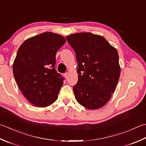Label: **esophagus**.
I'll use <instances>...</instances> for the list:
<instances>
[{
	"mask_svg": "<svg viewBox=\"0 0 146 146\" xmlns=\"http://www.w3.org/2000/svg\"><path fill=\"white\" fill-rule=\"evenodd\" d=\"M64 77H65V79H67L68 76H69V74H68L67 72H65V73L64 74Z\"/></svg>",
	"mask_w": 146,
	"mask_h": 146,
	"instance_id": "1",
	"label": "esophagus"
}]
</instances>
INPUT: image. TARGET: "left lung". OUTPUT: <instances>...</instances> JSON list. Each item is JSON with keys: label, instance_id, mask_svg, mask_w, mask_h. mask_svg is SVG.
I'll use <instances>...</instances> for the list:
<instances>
[{"label": "left lung", "instance_id": "left-lung-1", "mask_svg": "<svg viewBox=\"0 0 146 146\" xmlns=\"http://www.w3.org/2000/svg\"><path fill=\"white\" fill-rule=\"evenodd\" d=\"M66 38L78 63V81L73 87L77 102L89 110L102 108L110 100L120 77L117 49L102 36L91 33H77Z\"/></svg>", "mask_w": 146, "mask_h": 146}]
</instances>
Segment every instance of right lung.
Wrapping results in <instances>:
<instances>
[{
    "label": "right lung",
    "mask_w": 146,
    "mask_h": 146,
    "mask_svg": "<svg viewBox=\"0 0 146 146\" xmlns=\"http://www.w3.org/2000/svg\"><path fill=\"white\" fill-rule=\"evenodd\" d=\"M65 41L60 35L45 32L28 38L20 46L13 74L21 93L32 105L46 107L57 99L64 78L55 69V55Z\"/></svg>",
    "instance_id": "obj_1"
}]
</instances>
